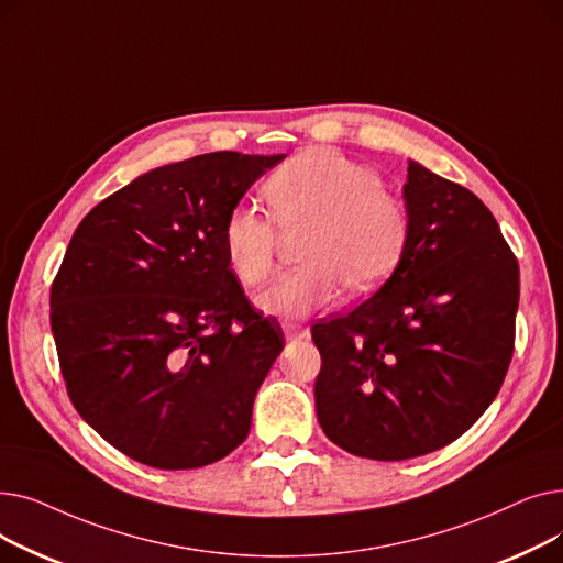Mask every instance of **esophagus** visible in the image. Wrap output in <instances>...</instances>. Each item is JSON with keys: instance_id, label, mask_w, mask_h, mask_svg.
Returning a JSON list of instances; mask_svg holds the SVG:
<instances>
[{"instance_id": "obj_1", "label": "esophagus", "mask_w": 563, "mask_h": 563, "mask_svg": "<svg viewBox=\"0 0 563 563\" xmlns=\"http://www.w3.org/2000/svg\"><path fill=\"white\" fill-rule=\"evenodd\" d=\"M283 331H285V338L287 340H303L308 338V329L303 327V323H294V321H285L283 323Z\"/></svg>"}]
</instances>
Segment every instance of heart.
<instances>
[{"label": "heart", "mask_w": 563, "mask_h": 563, "mask_svg": "<svg viewBox=\"0 0 563 563\" xmlns=\"http://www.w3.org/2000/svg\"><path fill=\"white\" fill-rule=\"evenodd\" d=\"M272 217L236 205L223 221V249L244 285L260 287L276 272L280 233L301 234V269L283 276L257 299L280 319L331 306L340 287L365 297L390 278L410 240V212L383 189L380 175L333 147H310L264 183ZM274 218L279 225L271 221Z\"/></svg>", "instance_id": "obj_1"}]
</instances>
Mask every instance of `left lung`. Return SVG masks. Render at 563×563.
<instances>
[{"instance_id":"left-lung-1","label":"left lung","mask_w":563,"mask_h":563,"mask_svg":"<svg viewBox=\"0 0 563 563\" xmlns=\"http://www.w3.org/2000/svg\"><path fill=\"white\" fill-rule=\"evenodd\" d=\"M410 240L372 297L312 327L321 353L317 418L338 448L406 461L475 424L507 376L518 260L488 207L408 162Z\"/></svg>"}]
</instances>
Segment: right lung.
<instances>
[{
  "label": "right lung",
  "instance_id": "add662e5",
  "mask_svg": "<svg viewBox=\"0 0 563 563\" xmlns=\"http://www.w3.org/2000/svg\"><path fill=\"white\" fill-rule=\"evenodd\" d=\"M285 155L232 151L147 170L77 225L49 291L68 397L109 445L159 470L240 448L285 338L223 249V221Z\"/></svg>",
  "mask_w": 563,
  "mask_h": 563
}]
</instances>
